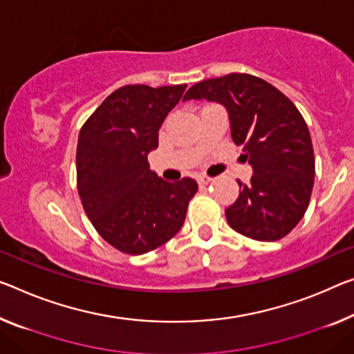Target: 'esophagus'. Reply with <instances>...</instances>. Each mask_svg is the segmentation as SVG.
I'll list each match as a JSON object with an SVG mask.
<instances>
[{
  "instance_id": "1",
  "label": "esophagus",
  "mask_w": 354,
  "mask_h": 354,
  "mask_svg": "<svg viewBox=\"0 0 354 354\" xmlns=\"http://www.w3.org/2000/svg\"><path fill=\"white\" fill-rule=\"evenodd\" d=\"M198 182H199L201 187H205V185H209L212 182V178H209V177H199Z\"/></svg>"
}]
</instances>
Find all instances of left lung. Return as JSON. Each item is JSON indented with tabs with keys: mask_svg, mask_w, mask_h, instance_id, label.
Masks as SVG:
<instances>
[{
	"mask_svg": "<svg viewBox=\"0 0 354 354\" xmlns=\"http://www.w3.org/2000/svg\"><path fill=\"white\" fill-rule=\"evenodd\" d=\"M225 106L231 138L253 167L225 210L234 231L254 241L285 237L308 207L315 177L313 145L297 107L274 85L250 74H227L193 85L183 96Z\"/></svg>",
	"mask_w": 354,
	"mask_h": 354,
	"instance_id": "8db88e82",
	"label": "left lung"
}]
</instances>
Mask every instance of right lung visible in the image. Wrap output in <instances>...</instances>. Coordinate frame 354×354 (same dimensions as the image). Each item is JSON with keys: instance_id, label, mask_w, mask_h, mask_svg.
Listing matches in <instances>:
<instances>
[{"instance_id": "right-lung-1", "label": "right lung", "mask_w": 354, "mask_h": 354, "mask_svg": "<svg viewBox=\"0 0 354 354\" xmlns=\"http://www.w3.org/2000/svg\"><path fill=\"white\" fill-rule=\"evenodd\" d=\"M185 88L124 85L80 129L75 155L80 201L100 236L123 253L144 254L176 236L198 192L193 178L166 182L147 161Z\"/></svg>"}]
</instances>
